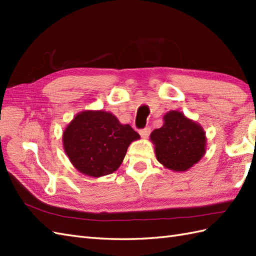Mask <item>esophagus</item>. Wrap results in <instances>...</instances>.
<instances>
[{"label":"esophagus","instance_id":"esophagus-1","mask_svg":"<svg viewBox=\"0 0 256 256\" xmlns=\"http://www.w3.org/2000/svg\"><path fill=\"white\" fill-rule=\"evenodd\" d=\"M150 128H145L140 130V135L143 138H148L150 136Z\"/></svg>","mask_w":256,"mask_h":256}]
</instances>
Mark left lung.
I'll list each match as a JSON object with an SVG mask.
<instances>
[{"instance_id":"obj_1","label":"left lung","mask_w":256,"mask_h":256,"mask_svg":"<svg viewBox=\"0 0 256 256\" xmlns=\"http://www.w3.org/2000/svg\"><path fill=\"white\" fill-rule=\"evenodd\" d=\"M162 120V126L150 134L156 158L168 170L187 172L206 154V132L200 124L176 110L167 112Z\"/></svg>"}]
</instances>
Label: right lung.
<instances>
[{"mask_svg": "<svg viewBox=\"0 0 256 256\" xmlns=\"http://www.w3.org/2000/svg\"><path fill=\"white\" fill-rule=\"evenodd\" d=\"M140 138L138 132L120 123L111 112L86 110L76 114L64 130L62 145L76 170L99 178L116 172L130 144Z\"/></svg>", "mask_w": 256, "mask_h": 256, "instance_id": "obj_1", "label": "right lung"}]
</instances>
